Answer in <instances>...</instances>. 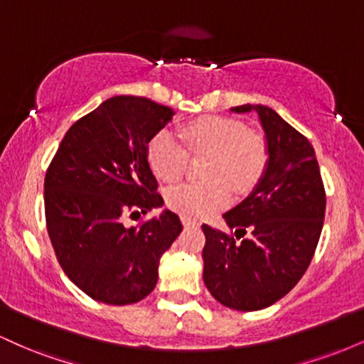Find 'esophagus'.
<instances>
[{
  "label": "esophagus",
  "instance_id": "1",
  "mask_svg": "<svg viewBox=\"0 0 364 364\" xmlns=\"http://www.w3.org/2000/svg\"><path fill=\"white\" fill-rule=\"evenodd\" d=\"M181 220H183V225H185V228H198V220H193V219H190V217H181Z\"/></svg>",
  "mask_w": 364,
  "mask_h": 364
}]
</instances>
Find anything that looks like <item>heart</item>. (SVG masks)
I'll return each instance as SVG.
<instances>
[{
  "mask_svg": "<svg viewBox=\"0 0 364 364\" xmlns=\"http://www.w3.org/2000/svg\"><path fill=\"white\" fill-rule=\"evenodd\" d=\"M183 146L169 132L150 140L147 159L152 173L166 183L181 178L188 154L208 156L207 185L181 183L166 193L168 205L185 217L198 219L219 210L236 193L253 190L269 164V145L262 133L246 129L241 121L224 116H203L178 129Z\"/></svg>",
  "mask_w": 364,
  "mask_h": 364,
  "instance_id": "1",
  "label": "heart"
}]
</instances>
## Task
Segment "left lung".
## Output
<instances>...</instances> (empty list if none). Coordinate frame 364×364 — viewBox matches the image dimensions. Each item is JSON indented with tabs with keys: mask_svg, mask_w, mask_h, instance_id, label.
Masks as SVG:
<instances>
[{
	"mask_svg": "<svg viewBox=\"0 0 364 364\" xmlns=\"http://www.w3.org/2000/svg\"><path fill=\"white\" fill-rule=\"evenodd\" d=\"M231 111L257 112L269 164L252 193L223 215L236 238L202 225L203 282L224 306L257 311L284 298L306 272L323 228L325 188L311 144L272 107Z\"/></svg>",
	"mask_w": 364,
	"mask_h": 364,
	"instance_id": "1",
	"label": "left lung"
}]
</instances>
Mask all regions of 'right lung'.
Listing matches in <instances>:
<instances>
[{
	"label": "right lung",
	"instance_id": "1",
	"mask_svg": "<svg viewBox=\"0 0 364 364\" xmlns=\"http://www.w3.org/2000/svg\"><path fill=\"white\" fill-rule=\"evenodd\" d=\"M168 106L114 95L73 123L44 179L46 224L61 269L106 304L139 303L154 291L159 262L183 231L164 210L139 228L123 217L164 205L149 141L173 119Z\"/></svg>",
	"mask_w": 364,
	"mask_h": 364
}]
</instances>
